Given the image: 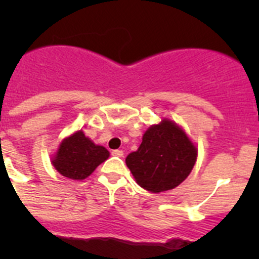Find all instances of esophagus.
<instances>
[{"instance_id":"1","label":"esophagus","mask_w":259,"mask_h":259,"mask_svg":"<svg viewBox=\"0 0 259 259\" xmlns=\"http://www.w3.org/2000/svg\"><path fill=\"white\" fill-rule=\"evenodd\" d=\"M111 154H113L114 156H119V158H121V156L124 155V151H122V150H119V149H116V150H113V151H111Z\"/></svg>"}]
</instances>
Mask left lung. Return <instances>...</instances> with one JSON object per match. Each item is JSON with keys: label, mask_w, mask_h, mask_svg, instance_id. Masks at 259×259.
<instances>
[{"label": "left lung", "mask_w": 259, "mask_h": 259, "mask_svg": "<svg viewBox=\"0 0 259 259\" xmlns=\"http://www.w3.org/2000/svg\"><path fill=\"white\" fill-rule=\"evenodd\" d=\"M198 149L184 130L169 119L151 125L137 151L126 156L138 184L151 193L174 189L184 182L197 161Z\"/></svg>", "instance_id": "obj_1"}]
</instances>
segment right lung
I'll list each match as a JSON object with an SVG mask.
<instances>
[{"label":"right lung","instance_id":"obj_1","mask_svg":"<svg viewBox=\"0 0 259 259\" xmlns=\"http://www.w3.org/2000/svg\"><path fill=\"white\" fill-rule=\"evenodd\" d=\"M109 155L110 153L104 146L96 145L85 137L82 130H79L62 139L51 163L65 178L82 180L104 163Z\"/></svg>","mask_w":259,"mask_h":259}]
</instances>
